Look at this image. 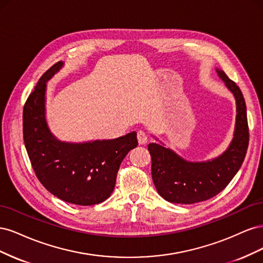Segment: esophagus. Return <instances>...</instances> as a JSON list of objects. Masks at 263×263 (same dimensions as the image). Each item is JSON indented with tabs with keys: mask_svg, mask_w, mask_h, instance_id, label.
Returning a JSON list of instances; mask_svg holds the SVG:
<instances>
[{
	"mask_svg": "<svg viewBox=\"0 0 263 263\" xmlns=\"http://www.w3.org/2000/svg\"><path fill=\"white\" fill-rule=\"evenodd\" d=\"M137 139H138L139 145H145L146 142L148 141V135H147V133H145L144 130H139L137 133Z\"/></svg>",
	"mask_w": 263,
	"mask_h": 263,
	"instance_id": "obj_1",
	"label": "esophagus"
}]
</instances>
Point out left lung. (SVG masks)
Here are the masks:
<instances>
[{"instance_id":"left-lung-1","label":"left lung","mask_w":263,"mask_h":263,"mask_svg":"<svg viewBox=\"0 0 263 263\" xmlns=\"http://www.w3.org/2000/svg\"><path fill=\"white\" fill-rule=\"evenodd\" d=\"M216 71L236 99L234 138L224 154L206 162H190L169 148L149 144L151 176L158 193L168 202L194 204L210 200L228 185L245 160L249 144V128L243 95L239 86L224 71Z\"/></svg>"}]
</instances>
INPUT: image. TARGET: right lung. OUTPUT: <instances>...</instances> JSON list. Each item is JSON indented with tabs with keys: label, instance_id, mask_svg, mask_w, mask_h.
<instances>
[{
	"label": "right lung",
	"instance_id": "add662e5",
	"mask_svg": "<svg viewBox=\"0 0 263 263\" xmlns=\"http://www.w3.org/2000/svg\"><path fill=\"white\" fill-rule=\"evenodd\" d=\"M61 67L62 62H57L46 71L24 105V142L36 177L46 190L71 204L95 205L112 194L119 165L138 145L137 134L83 144L55 138L45 118V93L46 82Z\"/></svg>",
	"mask_w": 263,
	"mask_h": 263
}]
</instances>
